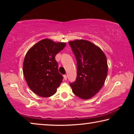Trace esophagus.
I'll return each mask as SVG.
<instances>
[{"label":"esophagus","instance_id":"34e87169","mask_svg":"<svg viewBox=\"0 0 134 134\" xmlns=\"http://www.w3.org/2000/svg\"><path fill=\"white\" fill-rule=\"evenodd\" d=\"M63 77H64V80H67V76L65 75H65L63 76Z\"/></svg>","mask_w":134,"mask_h":134}]
</instances>
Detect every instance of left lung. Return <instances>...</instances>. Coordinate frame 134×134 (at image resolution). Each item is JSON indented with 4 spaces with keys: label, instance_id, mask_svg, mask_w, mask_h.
<instances>
[{
    "label": "left lung",
    "instance_id": "obj_1",
    "mask_svg": "<svg viewBox=\"0 0 134 134\" xmlns=\"http://www.w3.org/2000/svg\"><path fill=\"white\" fill-rule=\"evenodd\" d=\"M69 43L77 62V77L70 85L77 96L89 99L99 92L105 83L107 59L99 47L88 41L77 40Z\"/></svg>",
    "mask_w": 134,
    "mask_h": 134
}]
</instances>
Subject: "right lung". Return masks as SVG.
I'll return each instance as SVG.
<instances>
[{"label":"right lung","mask_w":134,"mask_h":134,"mask_svg":"<svg viewBox=\"0 0 134 134\" xmlns=\"http://www.w3.org/2000/svg\"><path fill=\"white\" fill-rule=\"evenodd\" d=\"M65 45L64 42L44 39L27 52L23 64L24 77L29 87L38 96H53L63 81L55 57Z\"/></svg>","instance_id":"add662e5"}]
</instances>
